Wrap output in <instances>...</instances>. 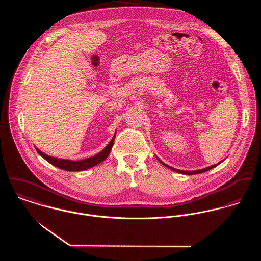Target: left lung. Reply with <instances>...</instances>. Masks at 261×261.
Returning a JSON list of instances; mask_svg holds the SVG:
<instances>
[{
    "label": "left lung",
    "mask_w": 261,
    "mask_h": 261,
    "mask_svg": "<svg viewBox=\"0 0 261 261\" xmlns=\"http://www.w3.org/2000/svg\"><path fill=\"white\" fill-rule=\"evenodd\" d=\"M159 160V162L161 163V164H163L164 166H166V167H168L169 169H171V170H173V171H175V172H178V173H181V174H184V175H195V174H201V173H204V172H206V171H208V170H211L212 168H214V167H216L218 164H216V165H214V166H210V167H208V168H205V169H202V170H197V171H181V170H178V169H175V168H172V167H170V166H167L166 164H164L160 159H158ZM220 164V163H219Z\"/></svg>",
    "instance_id": "left-lung-1"
}]
</instances>
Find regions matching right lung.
I'll list each match as a JSON object with an SVG mask.
<instances>
[{
  "instance_id": "add662e5",
  "label": "right lung",
  "mask_w": 261,
  "mask_h": 261,
  "mask_svg": "<svg viewBox=\"0 0 261 261\" xmlns=\"http://www.w3.org/2000/svg\"><path fill=\"white\" fill-rule=\"evenodd\" d=\"M115 137V136H114ZM114 137L112 138V141L110 142V144L106 147V149H102L99 153L95 154L94 156L82 160V161H69V160H63V159H56V158H52L49 156L47 154H45L44 152H42L41 150L36 149L38 153L43 156L47 162H49L50 164L54 165L57 168H60L62 170L65 171H84L86 169H89L99 163H101L102 161H105L112 149V146H113V141H114Z\"/></svg>"
}]
</instances>
